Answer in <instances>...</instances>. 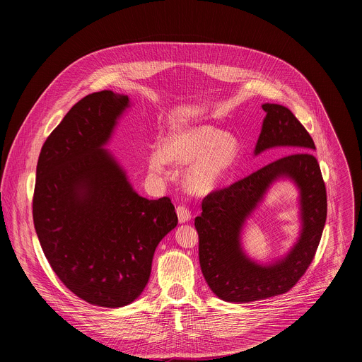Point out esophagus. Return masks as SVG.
Instances as JSON below:
<instances>
[{
  "instance_id": "esophagus-1",
  "label": "esophagus",
  "mask_w": 362,
  "mask_h": 362,
  "mask_svg": "<svg viewBox=\"0 0 362 362\" xmlns=\"http://www.w3.org/2000/svg\"><path fill=\"white\" fill-rule=\"evenodd\" d=\"M177 216H178L180 223H187L191 218V211L185 205H180L177 207Z\"/></svg>"
}]
</instances>
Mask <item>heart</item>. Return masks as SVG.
I'll list each match as a JSON object with an SVG mask.
<instances>
[{
    "label": "heart",
    "mask_w": 362,
    "mask_h": 362,
    "mask_svg": "<svg viewBox=\"0 0 362 362\" xmlns=\"http://www.w3.org/2000/svg\"><path fill=\"white\" fill-rule=\"evenodd\" d=\"M240 156L235 136L211 125H192L173 132L161 152L148 157V171L153 177L168 173V161L184 165L192 163L184 174L187 189L197 195L211 192L231 170Z\"/></svg>",
    "instance_id": "heart-1"
}]
</instances>
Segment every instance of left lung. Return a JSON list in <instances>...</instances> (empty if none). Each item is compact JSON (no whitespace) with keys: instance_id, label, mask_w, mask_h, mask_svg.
<instances>
[{"instance_id":"1","label":"left lung","mask_w":362,"mask_h":362,"mask_svg":"<svg viewBox=\"0 0 362 362\" xmlns=\"http://www.w3.org/2000/svg\"><path fill=\"white\" fill-rule=\"evenodd\" d=\"M262 124L255 156L283 148V156L227 188L210 192L195 218L199 235V263L210 290L223 301L251 303L280 296L293 288L310 267L327 214L326 187L315 144L303 124L284 105L262 104ZM280 177L291 179L300 189L303 228L299 241L284 258L269 265L248 259L240 247L245 220L268 187Z\"/></svg>"}]
</instances>
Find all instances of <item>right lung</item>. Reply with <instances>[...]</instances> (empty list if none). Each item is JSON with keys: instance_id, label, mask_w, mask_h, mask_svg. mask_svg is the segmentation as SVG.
Wrapping results in <instances>:
<instances>
[{"instance_id": "1", "label": "right lung", "mask_w": 362, "mask_h": 362, "mask_svg": "<svg viewBox=\"0 0 362 362\" xmlns=\"http://www.w3.org/2000/svg\"><path fill=\"white\" fill-rule=\"evenodd\" d=\"M129 99L111 90L75 104L46 139L33 223L58 279L83 301L119 308L146 287L156 247L178 223L170 198L149 201L104 149Z\"/></svg>"}]
</instances>
